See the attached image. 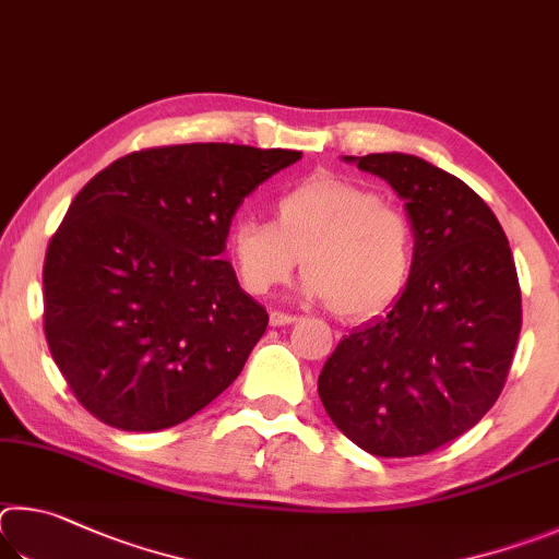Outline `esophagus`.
Here are the masks:
<instances>
[{
	"label": "esophagus",
	"instance_id": "1",
	"mask_svg": "<svg viewBox=\"0 0 559 559\" xmlns=\"http://www.w3.org/2000/svg\"><path fill=\"white\" fill-rule=\"evenodd\" d=\"M295 314H285V311H270V326H289L295 324Z\"/></svg>",
	"mask_w": 559,
	"mask_h": 559
}]
</instances>
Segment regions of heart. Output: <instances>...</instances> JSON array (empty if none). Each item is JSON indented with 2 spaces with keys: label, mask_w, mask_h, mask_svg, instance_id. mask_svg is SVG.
<instances>
[{
  "label": "heart",
  "mask_w": 559,
  "mask_h": 559,
  "mask_svg": "<svg viewBox=\"0 0 559 559\" xmlns=\"http://www.w3.org/2000/svg\"><path fill=\"white\" fill-rule=\"evenodd\" d=\"M225 245L240 287L254 297L285 285L301 254L305 297L346 319L385 311L403 295L415 264L407 215L366 186L331 174H314L282 193L272 223L235 221Z\"/></svg>",
  "instance_id": "b5f03b06"
}]
</instances>
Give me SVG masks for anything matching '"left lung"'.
I'll return each mask as SVG.
<instances>
[{
    "mask_svg": "<svg viewBox=\"0 0 559 559\" xmlns=\"http://www.w3.org/2000/svg\"><path fill=\"white\" fill-rule=\"evenodd\" d=\"M405 201L407 287L350 331L319 376L326 415L376 456H419L468 432L501 395L521 334L511 245L481 195L413 154L344 156Z\"/></svg>",
    "mask_w": 559,
    "mask_h": 559,
    "instance_id": "1",
    "label": "left lung"
}]
</instances>
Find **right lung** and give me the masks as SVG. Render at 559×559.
Returning a JSON list of instances; mask_svg holds the SVG:
<instances>
[{
  "label": "right lung",
  "instance_id": "add662e5",
  "mask_svg": "<svg viewBox=\"0 0 559 559\" xmlns=\"http://www.w3.org/2000/svg\"><path fill=\"white\" fill-rule=\"evenodd\" d=\"M292 150L174 144L122 156L75 195L48 242L44 331L87 413L124 432L183 423L228 388L267 329L225 238Z\"/></svg>",
  "mask_w": 559,
  "mask_h": 559
}]
</instances>
